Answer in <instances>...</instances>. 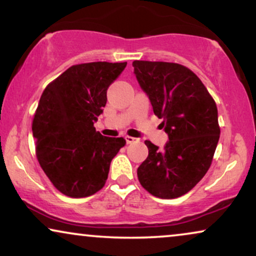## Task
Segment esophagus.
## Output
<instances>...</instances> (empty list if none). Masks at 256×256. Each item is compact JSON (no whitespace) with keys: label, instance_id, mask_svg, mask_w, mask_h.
I'll return each mask as SVG.
<instances>
[{"label":"esophagus","instance_id":"obj_1","mask_svg":"<svg viewBox=\"0 0 256 256\" xmlns=\"http://www.w3.org/2000/svg\"><path fill=\"white\" fill-rule=\"evenodd\" d=\"M126 141H127L128 144H132V143L138 142V138H132V136H126Z\"/></svg>","mask_w":256,"mask_h":256}]
</instances>
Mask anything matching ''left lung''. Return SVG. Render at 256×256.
<instances>
[{"mask_svg": "<svg viewBox=\"0 0 256 256\" xmlns=\"http://www.w3.org/2000/svg\"><path fill=\"white\" fill-rule=\"evenodd\" d=\"M132 66L169 138L162 149L144 142L149 155L138 166V180L155 197L178 198L211 166L220 136L216 104L202 80L183 65L134 60Z\"/></svg>", "mask_w": 256, "mask_h": 256, "instance_id": "8db88e82", "label": "left lung"}]
</instances>
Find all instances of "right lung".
<instances>
[{
  "instance_id": "1",
  "label": "right lung",
  "mask_w": 256,
  "mask_h": 256,
  "mask_svg": "<svg viewBox=\"0 0 256 256\" xmlns=\"http://www.w3.org/2000/svg\"><path fill=\"white\" fill-rule=\"evenodd\" d=\"M127 62L73 65L48 84L32 121L36 155L45 174L62 194L88 197L104 188L112 160L126 144L106 138L94 122L107 102V90Z\"/></svg>"
}]
</instances>
